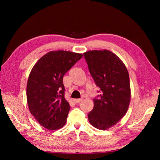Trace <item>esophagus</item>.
Returning <instances> with one entry per match:
<instances>
[{
    "mask_svg": "<svg viewBox=\"0 0 160 160\" xmlns=\"http://www.w3.org/2000/svg\"><path fill=\"white\" fill-rule=\"evenodd\" d=\"M81 101H82V100H81V99H73V102H74V103H76V104L80 103Z\"/></svg>",
    "mask_w": 160,
    "mask_h": 160,
    "instance_id": "1",
    "label": "esophagus"
}]
</instances>
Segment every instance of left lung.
<instances>
[{"instance_id": "1", "label": "left lung", "mask_w": 160, "mask_h": 160, "mask_svg": "<svg viewBox=\"0 0 160 160\" xmlns=\"http://www.w3.org/2000/svg\"><path fill=\"white\" fill-rule=\"evenodd\" d=\"M88 68L101 93L93 100L88 114L90 124L100 130L116 124L127 113L131 100L128 70L119 57L110 51L93 50L84 53Z\"/></svg>"}]
</instances>
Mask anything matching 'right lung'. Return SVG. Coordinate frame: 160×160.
<instances>
[{"instance_id":"right-lung-1","label":"right lung","mask_w":160,"mask_h":160,"mask_svg":"<svg viewBox=\"0 0 160 160\" xmlns=\"http://www.w3.org/2000/svg\"><path fill=\"white\" fill-rule=\"evenodd\" d=\"M82 54L52 51L37 61L28 78L27 100L30 113L49 131L66 124L70 106L64 98L63 77Z\"/></svg>"}]
</instances>
